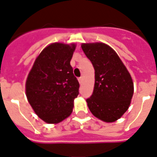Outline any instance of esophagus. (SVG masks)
I'll list each match as a JSON object with an SVG mask.
<instances>
[{
    "instance_id": "esophagus-1",
    "label": "esophagus",
    "mask_w": 157,
    "mask_h": 157,
    "mask_svg": "<svg viewBox=\"0 0 157 157\" xmlns=\"http://www.w3.org/2000/svg\"><path fill=\"white\" fill-rule=\"evenodd\" d=\"M78 80H79V83H80V84H82V82H83V78H82V77H79Z\"/></svg>"
}]
</instances>
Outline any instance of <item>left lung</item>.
Segmentation results:
<instances>
[{
	"label": "left lung",
	"mask_w": 157,
	"mask_h": 157,
	"mask_svg": "<svg viewBox=\"0 0 157 157\" xmlns=\"http://www.w3.org/2000/svg\"><path fill=\"white\" fill-rule=\"evenodd\" d=\"M81 48L94 69V87L86 101L91 113L114 122L128 110L134 93L130 73L115 51L103 43L83 44Z\"/></svg>",
	"instance_id": "obj_1"
}]
</instances>
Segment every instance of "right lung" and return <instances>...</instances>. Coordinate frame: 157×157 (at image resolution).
Returning a JSON list of instances; mask_svg holds the SVG:
<instances>
[{"label": "right lung", "mask_w": 157, "mask_h": 157, "mask_svg": "<svg viewBox=\"0 0 157 157\" xmlns=\"http://www.w3.org/2000/svg\"><path fill=\"white\" fill-rule=\"evenodd\" d=\"M75 48L74 44H52L40 52L28 75V101L36 115L48 124L68 117L79 94L80 84L70 65Z\"/></svg>", "instance_id": "add662e5"}]
</instances>
